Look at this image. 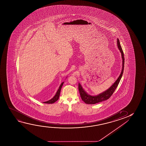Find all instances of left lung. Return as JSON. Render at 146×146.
Returning <instances> with one entry per match:
<instances>
[{
  "instance_id": "8db88e82",
  "label": "left lung",
  "mask_w": 146,
  "mask_h": 146,
  "mask_svg": "<svg viewBox=\"0 0 146 146\" xmlns=\"http://www.w3.org/2000/svg\"><path fill=\"white\" fill-rule=\"evenodd\" d=\"M117 46H118V48L120 50V52L121 53V55H122V70L121 72V74L119 76L118 79H117L115 82H114V84H113L110 88H108L107 90L105 91L104 92H102L101 93L98 94L96 96H92V95H89L84 90V89L82 87L80 83H79L78 89H79V91L80 93V96H81L82 100L86 104H95L96 103H99V102L108 100V99L112 96V94H113L115 90H116L118 84L120 82V81L122 78V75H123V71H124V62H125L124 60L125 59H124V53H123L122 47L120 45V41H119V39H117Z\"/></svg>"
}]
</instances>
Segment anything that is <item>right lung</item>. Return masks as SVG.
<instances>
[{
	"label": "right lung",
	"instance_id": "add662e5",
	"mask_svg": "<svg viewBox=\"0 0 146 146\" xmlns=\"http://www.w3.org/2000/svg\"><path fill=\"white\" fill-rule=\"evenodd\" d=\"M63 84H64V82H62V83L61 84L60 86H59V89H58L57 91L56 92V94L55 95V96H54L51 99L48 100V101H46V102H43V103H46V104H53V103H54L55 102H56V101L58 100L59 98L60 91H61V88H62V86H63Z\"/></svg>",
	"mask_w": 146,
	"mask_h": 146
}]
</instances>
